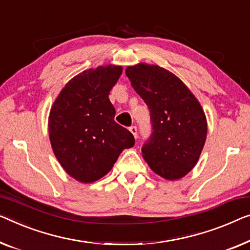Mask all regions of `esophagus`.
<instances>
[{
    "instance_id": "34e87169",
    "label": "esophagus",
    "mask_w": 250,
    "mask_h": 250,
    "mask_svg": "<svg viewBox=\"0 0 250 250\" xmlns=\"http://www.w3.org/2000/svg\"><path fill=\"white\" fill-rule=\"evenodd\" d=\"M129 130H130V132H131V133H132V135H133V137H135V138H137V126H135V125L130 126V128H129Z\"/></svg>"
}]
</instances>
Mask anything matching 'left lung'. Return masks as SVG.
<instances>
[{
    "label": "left lung",
    "mask_w": 250,
    "mask_h": 250,
    "mask_svg": "<svg viewBox=\"0 0 250 250\" xmlns=\"http://www.w3.org/2000/svg\"><path fill=\"white\" fill-rule=\"evenodd\" d=\"M125 75L150 111L151 135L141 148L145 161L166 180L185 176L206 143L202 106L180 78L157 65L130 66Z\"/></svg>",
    "instance_id": "8db88e82"
}]
</instances>
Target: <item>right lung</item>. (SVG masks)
Listing matches in <instances>:
<instances>
[{"label": "right lung", "instance_id": "obj_1", "mask_svg": "<svg viewBox=\"0 0 250 250\" xmlns=\"http://www.w3.org/2000/svg\"><path fill=\"white\" fill-rule=\"evenodd\" d=\"M121 66H100L72 78L56 99L49 115L54 154L66 173L82 183L106 175L119 155L135 145L132 133L114 121L110 91Z\"/></svg>", "mask_w": 250, "mask_h": 250}]
</instances>
